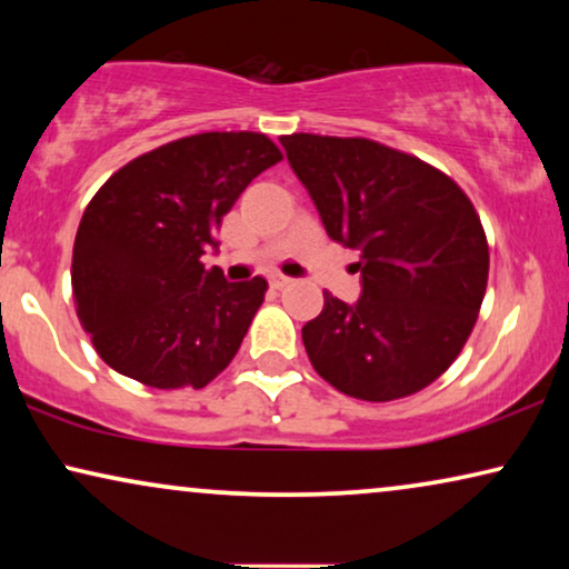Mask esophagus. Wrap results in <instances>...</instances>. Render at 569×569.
I'll list each match as a JSON object with an SVG mask.
<instances>
[{
  "label": "esophagus",
  "mask_w": 569,
  "mask_h": 569,
  "mask_svg": "<svg viewBox=\"0 0 569 569\" xmlns=\"http://www.w3.org/2000/svg\"><path fill=\"white\" fill-rule=\"evenodd\" d=\"M290 282H292V279L284 277V274H271V277H269V284L274 287V290H282V287H287Z\"/></svg>",
  "instance_id": "34e87169"
}]
</instances>
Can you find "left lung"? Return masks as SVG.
I'll return each instance as SVG.
<instances>
[{
    "label": "left lung",
    "instance_id": "obj_1",
    "mask_svg": "<svg viewBox=\"0 0 569 569\" xmlns=\"http://www.w3.org/2000/svg\"><path fill=\"white\" fill-rule=\"evenodd\" d=\"M279 142L329 238L360 253V300L323 292V310L302 326L316 372L362 401L422 391L461 352L485 300L477 209L438 168L370 139Z\"/></svg>",
    "mask_w": 569,
    "mask_h": 569
}]
</instances>
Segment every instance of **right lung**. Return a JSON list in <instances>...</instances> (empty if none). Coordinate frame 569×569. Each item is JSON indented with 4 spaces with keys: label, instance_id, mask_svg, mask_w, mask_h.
<instances>
[{
    "label": "right lung",
    "instance_id": "add662e5",
    "mask_svg": "<svg viewBox=\"0 0 569 569\" xmlns=\"http://www.w3.org/2000/svg\"><path fill=\"white\" fill-rule=\"evenodd\" d=\"M282 160L256 131H207L139 154L108 178L74 238L77 318L121 376L204 388L236 357L267 279L228 282L217 230L246 186Z\"/></svg>",
    "mask_w": 569,
    "mask_h": 569
}]
</instances>
